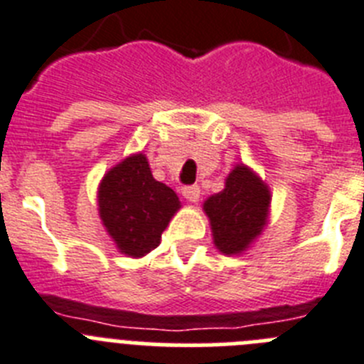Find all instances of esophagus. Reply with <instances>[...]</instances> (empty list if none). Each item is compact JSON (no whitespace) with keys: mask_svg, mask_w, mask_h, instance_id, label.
I'll return each instance as SVG.
<instances>
[{"mask_svg":"<svg viewBox=\"0 0 364 364\" xmlns=\"http://www.w3.org/2000/svg\"><path fill=\"white\" fill-rule=\"evenodd\" d=\"M181 194L185 196L186 201L196 203L199 199V194H201V190H199L198 185H186L181 188Z\"/></svg>","mask_w":364,"mask_h":364,"instance_id":"34e87169","label":"esophagus"}]
</instances>
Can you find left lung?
<instances>
[{"label":"left lung","instance_id":"obj_1","mask_svg":"<svg viewBox=\"0 0 364 364\" xmlns=\"http://www.w3.org/2000/svg\"><path fill=\"white\" fill-rule=\"evenodd\" d=\"M270 192L247 166H235L228 174L225 190L205 201L210 218L214 243L223 254H239L263 230Z\"/></svg>","mask_w":364,"mask_h":364}]
</instances>
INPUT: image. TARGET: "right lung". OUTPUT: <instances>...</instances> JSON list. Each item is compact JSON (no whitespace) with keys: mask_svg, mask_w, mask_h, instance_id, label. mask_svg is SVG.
Listing matches in <instances>:
<instances>
[{"mask_svg":"<svg viewBox=\"0 0 364 364\" xmlns=\"http://www.w3.org/2000/svg\"><path fill=\"white\" fill-rule=\"evenodd\" d=\"M100 215L123 254L141 257L159 245L163 230L178 210L170 186L152 178L143 154L114 166L100 186Z\"/></svg>","mask_w":364,"mask_h":364,"instance_id":"right-lung-1","label":"right lung"}]
</instances>
